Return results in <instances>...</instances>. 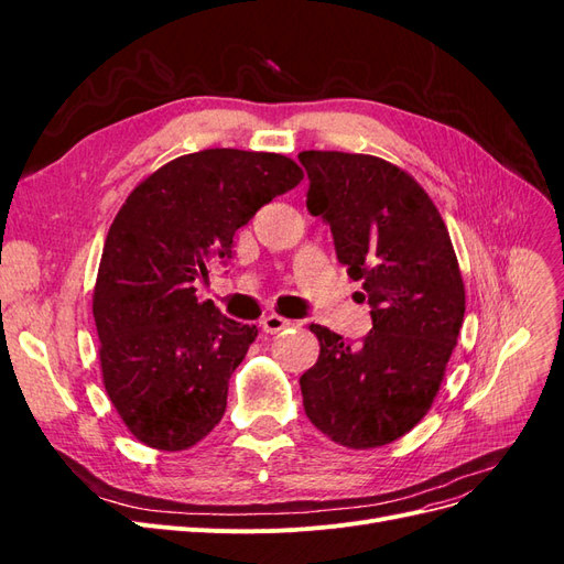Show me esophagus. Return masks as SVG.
Wrapping results in <instances>:
<instances>
[{"label": "esophagus", "instance_id": "obj_1", "mask_svg": "<svg viewBox=\"0 0 564 564\" xmlns=\"http://www.w3.org/2000/svg\"><path fill=\"white\" fill-rule=\"evenodd\" d=\"M261 327H263L265 334H278V332H282V329L294 327V322L282 317V315H278V313H272V315H265V317L261 319Z\"/></svg>", "mask_w": 564, "mask_h": 564}]
</instances>
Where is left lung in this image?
Masks as SVG:
<instances>
[{"instance_id": "obj_1", "label": "left lung", "mask_w": 564, "mask_h": 564, "mask_svg": "<svg viewBox=\"0 0 564 564\" xmlns=\"http://www.w3.org/2000/svg\"><path fill=\"white\" fill-rule=\"evenodd\" d=\"M299 160L308 212L329 224L373 324L360 346L311 324L319 357L301 377L305 416L348 449L383 447L429 414L464 324V278L445 220L404 169L336 150Z\"/></svg>"}]
</instances>
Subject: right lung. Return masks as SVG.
<instances>
[{"label":"right lung","mask_w":564,"mask_h":564,"mask_svg":"<svg viewBox=\"0 0 564 564\" xmlns=\"http://www.w3.org/2000/svg\"><path fill=\"white\" fill-rule=\"evenodd\" d=\"M303 181L278 152L209 148L145 176L117 212L94 286L100 377L143 445L191 449L224 419L228 381L256 324L235 322L193 286L230 259L235 230Z\"/></svg>","instance_id":"right-lung-1"}]
</instances>
